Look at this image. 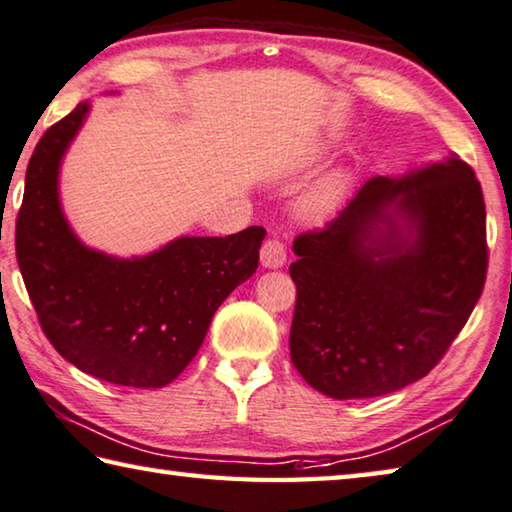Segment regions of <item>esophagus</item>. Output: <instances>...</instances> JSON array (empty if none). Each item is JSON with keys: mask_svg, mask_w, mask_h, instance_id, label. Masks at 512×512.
Wrapping results in <instances>:
<instances>
[{"mask_svg": "<svg viewBox=\"0 0 512 512\" xmlns=\"http://www.w3.org/2000/svg\"><path fill=\"white\" fill-rule=\"evenodd\" d=\"M285 261H288V251H285L283 242L279 238H270L263 242L261 247V263L263 267H270V270H276V267H283Z\"/></svg>", "mask_w": 512, "mask_h": 512, "instance_id": "34e87169", "label": "esophagus"}]
</instances>
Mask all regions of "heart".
<instances>
[{"mask_svg":"<svg viewBox=\"0 0 512 512\" xmlns=\"http://www.w3.org/2000/svg\"><path fill=\"white\" fill-rule=\"evenodd\" d=\"M333 146V141H326L319 146V157L326 155V152ZM348 186H351V177L344 170H339V173H333L330 177H326L324 182H319L312 191L303 197L301 204H299V211L303 218L308 220H321L326 218V215L333 213L339 202L344 200L346 193H348Z\"/></svg>","mask_w":512,"mask_h":512,"instance_id":"heart-1","label":"heart"}]
</instances>
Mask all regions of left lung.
<instances>
[{"label": "left lung", "mask_w": 512, "mask_h": 512, "mask_svg": "<svg viewBox=\"0 0 512 512\" xmlns=\"http://www.w3.org/2000/svg\"><path fill=\"white\" fill-rule=\"evenodd\" d=\"M292 249L294 369L335 400L387 396L434 369L481 297V184L456 155L373 177Z\"/></svg>", "instance_id": "obj_1"}]
</instances>
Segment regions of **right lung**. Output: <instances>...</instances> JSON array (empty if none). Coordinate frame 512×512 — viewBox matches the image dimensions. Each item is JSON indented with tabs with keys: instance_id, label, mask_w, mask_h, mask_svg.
<instances>
[{
	"instance_id": "obj_1",
	"label": "right lung",
	"mask_w": 512,
	"mask_h": 512,
	"mask_svg": "<svg viewBox=\"0 0 512 512\" xmlns=\"http://www.w3.org/2000/svg\"><path fill=\"white\" fill-rule=\"evenodd\" d=\"M89 101L42 134L17 213V265L53 348L83 373L134 389H159L182 373L220 303L258 267L263 227L224 238L182 236L146 256L87 247L62 213V157Z\"/></svg>"
}]
</instances>
